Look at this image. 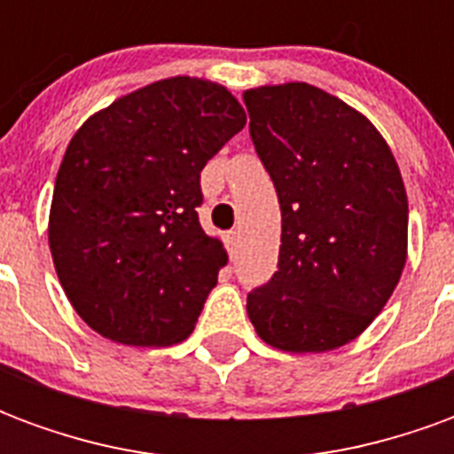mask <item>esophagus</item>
Wrapping results in <instances>:
<instances>
[{
    "label": "esophagus",
    "instance_id": "34e87169",
    "mask_svg": "<svg viewBox=\"0 0 454 454\" xmlns=\"http://www.w3.org/2000/svg\"><path fill=\"white\" fill-rule=\"evenodd\" d=\"M226 243H228V250H231V255L238 250V243H240V233L238 231H231L226 236Z\"/></svg>",
    "mask_w": 454,
    "mask_h": 454
}]
</instances>
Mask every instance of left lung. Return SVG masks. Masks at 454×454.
Returning a JSON list of instances; mask_svg holds the SVG:
<instances>
[{"instance_id":"left-lung-1","label":"left lung","mask_w":454,"mask_h":454,"mask_svg":"<svg viewBox=\"0 0 454 454\" xmlns=\"http://www.w3.org/2000/svg\"><path fill=\"white\" fill-rule=\"evenodd\" d=\"M243 102L282 208L279 270L247 294V316L277 350L342 348L381 314L406 265L399 165L364 114L314 84H262Z\"/></svg>"}]
</instances>
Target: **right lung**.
<instances>
[{"instance_id": "obj_1", "label": "right lung", "mask_w": 454, "mask_h": 454, "mask_svg": "<svg viewBox=\"0 0 454 454\" xmlns=\"http://www.w3.org/2000/svg\"><path fill=\"white\" fill-rule=\"evenodd\" d=\"M246 121L223 84L177 74L77 129L55 177L48 246L92 331L138 348L194 331L228 262L223 243L199 226V177Z\"/></svg>"}]
</instances>
